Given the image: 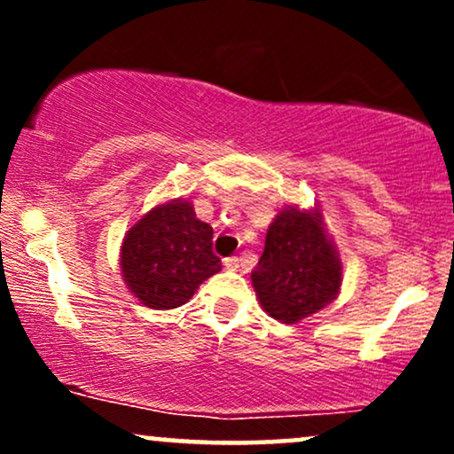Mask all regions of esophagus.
<instances>
[{"label": "esophagus", "mask_w": 454, "mask_h": 454, "mask_svg": "<svg viewBox=\"0 0 454 454\" xmlns=\"http://www.w3.org/2000/svg\"><path fill=\"white\" fill-rule=\"evenodd\" d=\"M223 267H226L228 270H237L239 269V258L237 256H231L223 260Z\"/></svg>", "instance_id": "esophagus-1"}]
</instances>
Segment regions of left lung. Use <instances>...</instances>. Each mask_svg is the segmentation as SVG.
I'll return each mask as SVG.
<instances>
[{
	"label": "left lung",
	"instance_id": "8db88e82",
	"mask_svg": "<svg viewBox=\"0 0 454 454\" xmlns=\"http://www.w3.org/2000/svg\"><path fill=\"white\" fill-rule=\"evenodd\" d=\"M252 284L270 317L296 325L340 294L341 262L317 211L284 209L267 231Z\"/></svg>",
	"mask_w": 454,
	"mask_h": 454
}]
</instances>
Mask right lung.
I'll list each match as a JSON object with an SVG mask.
<instances>
[{
	"label": "right lung",
	"mask_w": 454,
	"mask_h": 454,
	"mask_svg": "<svg viewBox=\"0 0 454 454\" xmlns=\"http://www.w3.org/2000/svg\"><path fill=\"white\" fill-rule=\"evenodd\" d=\"M217 270L222 260L213 254V228L181 198L151 209L123 239V281L151 309L187 303Z\"/></svg>",
	"instance_id": "add662e5"
}]
</instances>
